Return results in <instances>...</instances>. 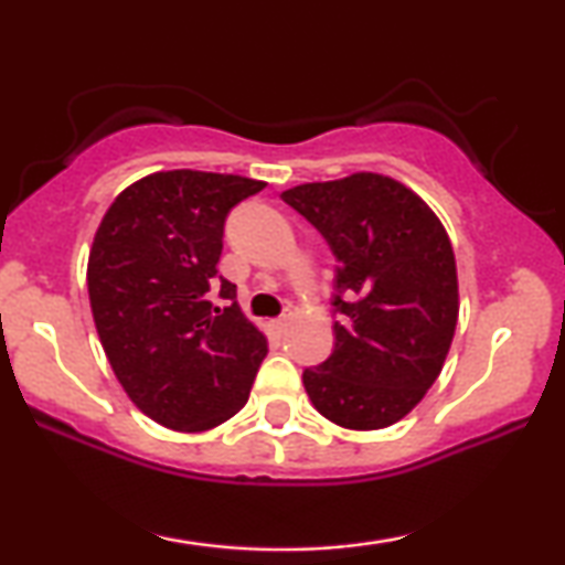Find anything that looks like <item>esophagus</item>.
<instances>
[{
  "instance_id": "34e87169",
  "label": "esophagus",
  "mask_w": 565,
  "mask_h": 565,
  "mask_svg": "<svg viewBox=\"0 0 565 565\" xmlns=\"http://www.w3.org/2000/svg\"><path fill=\"white\" fill-rule=\"evenodd\" d=\"M273 329L277 331V334H282L285 329H288V316H280V319L273 321Z\"/></svg>"
}]
</instances>
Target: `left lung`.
I'll list each match as a JSON object with an SVG mask.
<instances>
[{
	"label": "left lung",
	"instance_id": "8db88e82",
	"mask_svg": "<svg viewBox=\"0 0 565 565\" xmlns=\"http://www.w3.org/2000/svg\"><path fill=\"white\" fill-rule=\"evenodd\" d=\"M280 198L337 257L334 352L303 370L308 398L339 427H391L424 398L450 352V238L419 195L383 174L298 184Z\"/></svg>",
	"mask_w": 565,
	"mask_h": 565
}]
</instances>
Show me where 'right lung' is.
Returning <instances> with one entry per match:
<instances>
[{"label":"right lung","instance_id":"1","mask_svg":"<svg viewBox=\"0 0 565 565\" xmlns=\"http://www.w3.org/2000/svg\"><path fill=\"white\" fill-rule=\"evenodd\" d=\"M265 190L238 174L157 172L107 207L89 252L92 316L130 401L177 431L242 412L267 339L218 275L231 207ZM227 300L212 303V292Z\"/></svg>","mask_w":565,"mask_h":565}]
</instances>
